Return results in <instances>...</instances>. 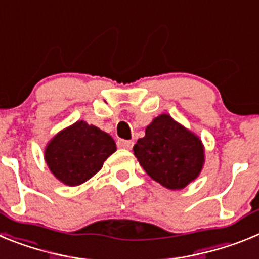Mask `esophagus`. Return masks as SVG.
I'll use <instances>...</instances> for the list:
<instances>
[{
	"mask_svg": "<svg viewBox=\"0 0 259 259\" xmlns=\"http://www.w3.org/2000/svg\"><path fill=\"white\" fill-rule=\"evenodd\" d=\"M118 146L122 148V149L131 150L132 146H134V141H128V140H118Z\"/></svg>",
	"mask_w": 259,
	"mask_h": 259,
	"instance_id": "esophagus-1",
	"label": "esophagus"
}]
</instances>
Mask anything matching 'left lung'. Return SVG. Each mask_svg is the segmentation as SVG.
I'll return each instance as SVG.
<instances>
[{
	"label": "left lung",
	"instance_id": "obj_1",
	"mask_svg": "<svg viewBox=\"0 0 259 259\" xmlns=\"http://www.w3.org/2000/svg\"><path fill=\"white\" fill-rule=\"evenodd\" d=\"M134 154L153 180L171 191L194 182L205 163L200 137L168 114L153 119L145 136L135 144Z\"/></svg>",
	"mask_w": 259,
	"mask_h": 259
}]
</instances>
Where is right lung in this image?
<instances>
[{"label":"right lung","instance_id":"add662e5","mask_svg":"<svg viewBox=\"0 0 259 259\" xmlns=\"http://www.w3.org/2000/svg\"><path fill=\"white\" fill-rule=\"evenodd\" d=\"M116 150L114 139L84 120L59 131L47 144L45 162L61 183L76 187L101 170L104 162Z\"/></svg>","mask_w":259,"mask_h":259}]
</instances>
